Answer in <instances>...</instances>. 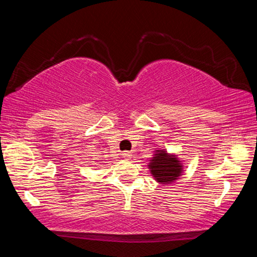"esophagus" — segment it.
<instances>
[{
	"label": "esophagus",
	"instance_id": "esophagus-1",
	"mask_svg": "<svg viewBox=\"0 0 257 257\" xmlns=\"http://www.w3.org/2000/svg\"><path fill=\"white\" fill-rule=\"evenodd\" d=\"M132 153H130V152H123L122 153V156L123 158L125 159V160H130V158H132Z\"/></svg>",
	"mask_w": 257,
	"mask_h": 257
}]
</instances>
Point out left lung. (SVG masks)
<instances>
[{
	"instance_id": "obj_1",
	"label": "left lung",
	"mask_w": 257,
	"mask_h": 257,
	"mask_svg": "<svg viewBox=\"0 0 257 257\" xmlns=\"http://www.w3.org/2000/svg\"><path fill=\"white\" fill-rule=\"evenodd\" d=\"M149 168L152 176L161 184H171L182 173V165L176 155H170L163 150L155 152Z\"/></svg>"
}]
</instances>
